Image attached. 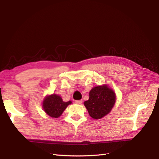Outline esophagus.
Here are the masks:
<instances>
[{
	"label": "esophagus",
	"instance_id": "esophagus-1",
	"mask_svg": "<svg viewBox=\"0 0 159 159\" xmlns=\"http://www.w3.org/2000/svg\"><path fill=\"white\" fill-rule=\"evenodd\" d=\"M82 100H76L75 101V103L76 104H82Z\"/></svg>",
	"mask_w": 159,
	"mask_h": 159
}]
</instances>
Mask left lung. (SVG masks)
Returning <instances> with one entry per match:
<instances>
[{
  "mask_svg": "<svg viewBox=\"0 0 159 159\" xmlns=\"http://www.w3.org/2000/svg\"><path fill=\"white\" fill-rule=\"evenodd\" d=\"M116 94L107 85L93 87L89 92V100L84 104L89 116L93 119H100L109 113L116 102Z\"/></svg>",
  "mask_w": 159,
  "mask_h": 159,
  "instance_id": "left-lung-1",
  "label": "left lung"
}]
</instances>
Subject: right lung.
<instances>
[{
	"label": "right lung",
	"mask_w": 159,
	"mask_h": 159,
	"mask_svg": "<svg viewBox=\"0 0 159 159\" xmlns=\"http://www.w3.org/2000/svg\"><path fill=\"white\" fill-rule=\"evenodd\" d=\"M71 101L63 102L61 98L57 94L47 96L43 100V109L49 116L54 118L59 117L70 104Z\"/></svg>",
	"instance_id": "1"
}]
</instances>
